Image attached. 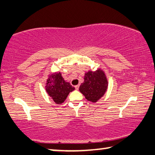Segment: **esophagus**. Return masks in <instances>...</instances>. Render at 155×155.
Returning <instances> with one entry per match:
<instances>
[{"label":"esophagus","instance_id":"34e87169","mask_svg":"<svg viewBox=\"0 0 155 155\" xmlns=\"http://www.w3.org/2000/svg\"><path fill=\"white\" fill-rule=\"evenodd\" d=\"M74 87H75V89H76V90H78V88H79V85H76Z\"/></svg>","mask_w":155,"mask_h":155}]
</instances>
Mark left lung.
Instances as JSON below:
<instances>
[{"label": "left lung", "instance_id": "1", "mask_svg": "<svg viewBox=\"0 0 155 155\" xmlns=\"http://www.w3.org/2000/svg\"><path fill=\"white\" fill-rule=\"evenodd\" d=\"M108 87L106 75L101 69L95 72L88 71L85 74L84 82L81 83L79 91L85 98L91 103H96L104 96Z\"/></svg>", "mask_w": 155, "mask_h": 155}]
</instances>
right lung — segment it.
Wrapping results in <instances>:
<instances>
[{
	"instance_id": "right-lung-1",
	"label": "right lung",
	"mask_w": 155,
	"mask_h": 155,
	"mask_svg": "<svg viewBox=\"0 0 155 155\" xmlns=\"http://www.w3.org/2000/svg\"><path fill=\"white\" fill-rule=\"evenodd\" d=\"M48 76L46 81V92L56 104H61L65 101L69 93L75 88L64 79L61 72H55Z\"/></svg>"
}]
</instances>
